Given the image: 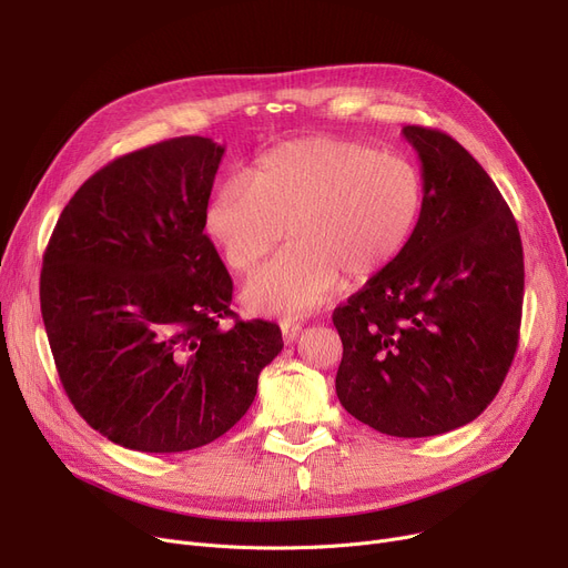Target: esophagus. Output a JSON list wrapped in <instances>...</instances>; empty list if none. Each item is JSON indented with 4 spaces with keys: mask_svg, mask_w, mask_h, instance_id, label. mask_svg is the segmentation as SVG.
Segmentation results:
<instances>
[{
    "mask_svg": "<svg viewBox=\"0 0 568 568\" xmlns=\"http://www.w3.org/2000/svg\"><path fill=\"white\" fill-rule=\"evenodd\" d=\"M281 332H283V341L290 345V343L296 341V336H300L302 324H300V322H292V320H285V322L281 324Z\"/></svg>",
    "mask_w": 568,
    "mask_h": 568,
    "instance_id": "34e87169",
    "label": "esophagus"
}]
</instances>
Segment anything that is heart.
<instances>
[{"mask_svg":"<svg viewBox=\"0 0 568 568\" xmlns=\"http://www.w3.org/2000/svg\"><path fill=\"white\" fill-rule=\"evenodd\" d=\"M253 182L230 176L209 200L204 227L227 264L248 274L281 239L292 246L244 285L251 313L294 317L341 285L364 283L409 246L426 209V176L412 159L377 146L304 138L274 146Z\"/></svg>","mask_w":568,"mask_h":568,"instance_id":"heart-1","label":"heart"}]
</instances>
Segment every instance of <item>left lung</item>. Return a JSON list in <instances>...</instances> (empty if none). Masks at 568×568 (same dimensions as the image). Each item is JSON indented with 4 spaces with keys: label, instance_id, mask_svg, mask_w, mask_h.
Segmentation results:
<instances>
[{
    "label": "left lung",
    "instance_id": "1",
    "mask_svg": "<svg viewBox=\"0 0 568 568\" xmlns=\"http://www.w3.org/2000/svg\"><path fill=\"white\" fill-rule=\"evenodd\" d=\"M426 209L403 255L334 311L341 405L394 437L456 430L497 396L518 347L525 264L509 204L452 135L405 126Z\"/></svg>",
    "mask_w": 568,
    "mask_h": 568
}]
</instances>
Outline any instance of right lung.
Returning a JSON list of instances; mask_svg holds the SVG:
<instances>
[{"mask_svg":"<svg viewBox=\"0 0 568 568\" xmlns=\"http://www.w3.org/2000/svg\"><path fill=\"white\" fill-rule=\"evenodd\" d=\"M225 146L172 138L78 189L43 255L41 315L64 392L110 442L179 454L248 412L283 349L278 324L234 320L204 214Z\"/></svg>","mask_w":568,"mask_h":568,"instance_id":"add662e5","label":"right lung"}]
</instances>
